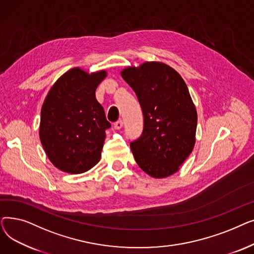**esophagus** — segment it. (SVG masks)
I'll list each match as a JSON object with an SVG mask.
<instances>
[{
  "label": "esophagus",
  "instance_id": "34e87169",
  "mask_svg": "<svg viewBox=\"0 0 254 254\" xmlns=\"http://www.w3.org/2000/svg\"><path fill=\"white\" fill-rule=\"evenodd\" d=\"M123 126H124V123L122 122V120H118V122H116V123L114 124L115 129H120V128L123 127Z\"/></svg>",
  "mask_w": 254,
  "mask_h": 254
}]
</instances>
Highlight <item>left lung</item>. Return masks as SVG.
Returning a JSON list of instances; mask_svg holds the SVG:
<instances>
[{"label":"left lung","instance_id":"1","mask_svg":"<svg viewBox=\"0 0 254 254\" xmlns=\"http://www.w3.org/2000/svg\"><path fill=\"white\" fill-rule=\"evenodd\" d=\"M120 75L136 92L144 115L142 135L130 143L138 166L153 178L175 174L195 144L197 114L188 85L162 62L130 65Z\"/></svg>","mask_w":254,"mask_h":254}]
</instances>
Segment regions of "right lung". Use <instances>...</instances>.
Here are the masks:
<instances>
[{"mask_svg": "<svg viewBox=\"0 0 254 254\" xmlns=\"http://www.w3.org/2000/svg\"><path fill=\"white\" fill-rule=\"evenodd\" d=\"M106 77V70L89 73L75 66L57 80L44 100L40 141L49 161L63 172L81 174L100 162L111 125L96 89Z\"/></svg>", "mask_w": 254, "mask_h": 254, "instance_id": "obj_1", "label": "right lung"}]
</instances>
